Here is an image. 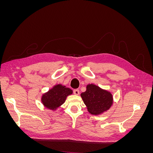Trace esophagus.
I'll return each instance as SVG.
<instances>
[{"label":"esophagus","mask_w":153,"mask_h":153,"mask_svg":"<svg viewBox=\"0 0 153 153\" xmlns=\"http://www.w3.org/2000/svg\"><path fill=\"white\" fill-rule=\"evenodd\" d=\"M79 93H80L79 90H78V89H75V90H73V94H75V95H78V94H79Z\"/></svg>","instance_id":"esophagus-1"}]
</instances>
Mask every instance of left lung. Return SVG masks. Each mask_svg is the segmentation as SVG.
Masks as SVG:
<instances>
[{"instance_id":"1","label":"left lung","mask_w":153,"mask_h":153,"mask_svg":"<svg viewBox=\"0 0 153 153\" xmlns=\"http://www.w3.org/2000/svg\"><path fill=\"white\" fill-rule=\"evenodd\" d=\"M86 88V91L82 92L80 96L90 114L99 115L110 108L113 97L110 92L94 84L87 85Z\"/></svg>"}]
</instances>
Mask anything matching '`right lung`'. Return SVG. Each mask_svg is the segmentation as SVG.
<instances>
[{
    "instance_id": "right-lung-1",
    "label": "right lung",
    "mask_w": 153,
    "mask_h": 153,
    "mask_svg": "<svg viewBox=\"0 0 153 153\" xmlns=\"http://www.w3.org/2000/svg\"><path fill=\"white\" fill-rule=\"evenodd\" d=\"M72 93L73 91L69 88L61 84L56 85L42 96L41 101L46 108L55 110L65 102L67 96Z\"/></svg>"
}]
</instances>
